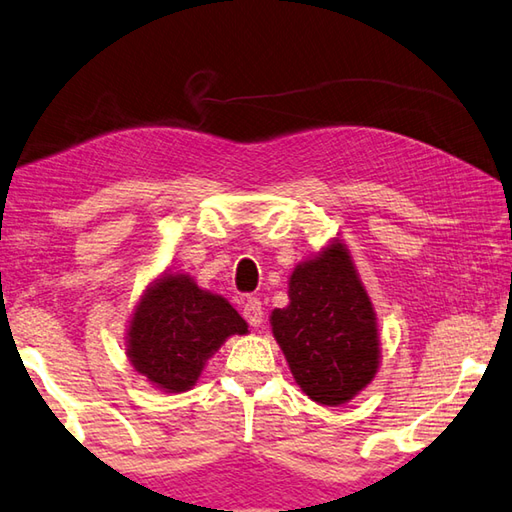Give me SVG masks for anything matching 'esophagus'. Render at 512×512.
<instances>
[{"label":"esophagus","mask_w":512,"mask_h":512,"mask_svg":"<svg viewBox=\"0 0 512 512\" xmlns=\"http://www.w3.org/2000/svg\"><path fill=\"white\" fill-rule=\"evenodd\" d=\"M244 319L250 326H262L264 322V308L257 297H248L244 302Z\"/></svg>","instance_id":"obj_1"}]
</instances>
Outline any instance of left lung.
Segmentation results:
<instances>
[{"mask_svg":"<svg viewBox=\"0 0 512 512\" xmlns=\"http://www.w3.org/2000/svg\"><path fill=\"white\" fill-rule=\"evenodd\" d=\"M270 328L295 384L317 404H348L377 375V313L339 237L293 268L288 306L270 313Z\"/></svg>","mask_w":512,"mask_h":512,"instance_id":"obj_1","label":"left lung"}]
</instances>
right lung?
I'll list each match as a JSON object with an SVG mask.
<instances>
[{
  "label": "right lung",
  "instance_id": "obj_1",
  "mask_svg": "<svg viewBox=\"0 0 512 512\" xmlns=\"http://www.w3.org/2000/svg\"><path fill=\"white\" fill-rule=\"evenodd\" d=\"M248 324L222 295L186 273L159 275L146 286L126 328V357L137 375L164 393H186L228 337Z\"/></svg>",
  "mask_w": 512,
  "mask_h": 512
}]
</instances>
